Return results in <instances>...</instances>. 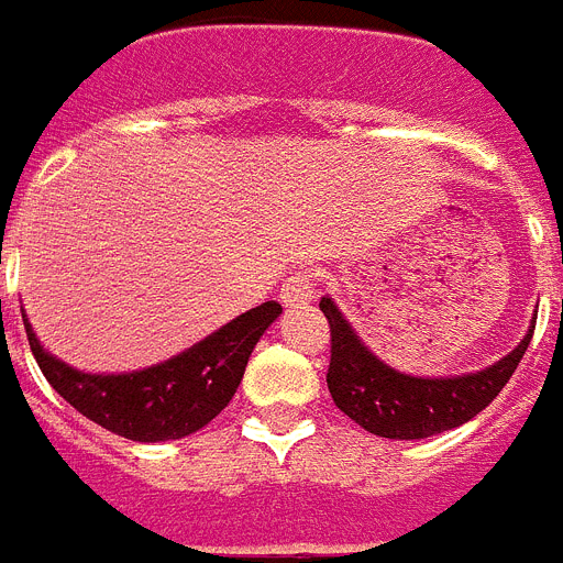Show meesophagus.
Here are the masks:
<instances>
[{
	"mask_svg": "<svg viewBox=\"0 0 563 563\" xmlns=\"http://www.w3.org/2000/svg\"><path fill=\"white\" fill-rule=\"evenodd\" d=\"M318 291V274L314 272H295L286 277L280 286V300L283 306H303L309 303L311 297Z\"/></svg>",
	"mask_w": 563,
	"mask_h": 563,
	"instance_id": "1",
	"label": "esophagus"
}]
</instances>
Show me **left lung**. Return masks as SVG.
<instances>
[{
  "label": "left lung",
  "instance_id": "obj_1",
  "mask_svg": "<svg viewBox=\"0 0 563 563\" xmlns=\"http://www.w3.org/2000/svg\"><path fill=\"white\" fill-rule=\"evenodd\" d=\"M320 311L329 320V332H332V357H329L325 384L332 391L334 406L366 432L395 441H418L446 432L484 412L509 384L536 329L532 325L521 346L484 372L464 377H412L377 361L329 297L320 300Z\"/></svg>",
  "mask_w": 563,
  "mask_h": 563
}]
</instances>
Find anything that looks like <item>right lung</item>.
<instances>
[{"label": "right lung", "instance_id": "1", "mask_svg": "<svg viewBox=\"0 0 563 563\" xmlns=\"http://www.w3.org/2000/svg\"><path fill=\"white\" fill-rule=\"evenodd\" d=\"M280 311V303L268 300L188 352L131 375H85L70 369L40 346L27 320L25 332L42 375L77 412L120 438L157 443L186 438L223 412L243 380L260 334Z\"/></svg>", "mask_w": 563, "mask_h": 563}]
</instances>
